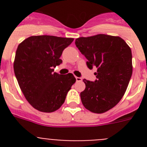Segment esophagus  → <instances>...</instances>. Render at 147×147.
Returning a JSON list of instances; mask_svg holds the SVG:
<instances>
[{"instance_id":"34e87169","label":"esophagus","mask_w":147,"mask_h":147,"mask_svg":"<svg viewBox=\"0 0 147 147\" xmlns=\"http://www.w3.org/2000/svg\"><path fill=\"white\" fill-rule=\"evenodd\" d=\"M76 82H81L82 80V79L81 77H77V76H76Z\"/></svg>"}]
</instances>
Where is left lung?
Masks as SVG:
<instances>
[{
  "label": "left lung",
  "mask_w": 147,
  "mask_h": 147,
  "mask_svg": "<svg viewBox=\"0 0 147 147\" xmlns=\"http://www.w3.org/2000/svg\"><path fill=\"white\" fill-rule=\"evenodd\" d=\"M75 44L88 59V68H97L94 82L83 80L82 102L90 111L103 113L120 102L129 85L132 74L130 48L121 37L102 34L79 37Z\"/></svg>",
  "instance_id": "left-lung-1"
}]
</instances>
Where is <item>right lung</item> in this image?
I'll return each instance as SVG.
<instances>
[{
  "label": "right lung",
  "instance_id": "right-lung-1",
  "mask_svg": "<svg viewBox=\"0 0 147 147\" xmlns=\"http://www.w3.org/2000/svg\"><path fill=\"white\" fill-rule=\"evenodd\" d=\"M73 38L50 35L28 37L18 45L14 71L24 96L34 108L44 113L58 110L76 79L72 74L54 72L62 62V51Z\"/></svg>",
  "mask_w": 147,
  "mask_h": 147
}]
</instances>
